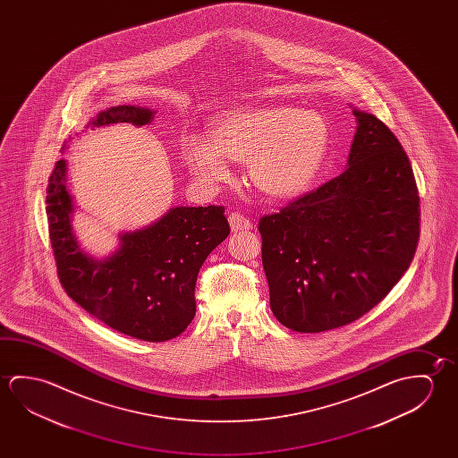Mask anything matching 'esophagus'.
Segmentation results:
<instances>
[{"label": "esophagus", "instance_id": "1", "mask_svg": "<svg viewBox=\"0 0 458 458\" xmlns=\"http://www.w3.org/2000/svg\"><path fill=\"white\" fill-rule=\"evenodd\" d=\"M228 222H230V226H232V232H242V230H250L252 228V224L249 222L248 217H244V216H241L240 212H232L230 216H228Z\"/></svg>", "mask_w": 458, "mask_h": 458}]
</instances>
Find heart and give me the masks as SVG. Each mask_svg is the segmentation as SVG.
<instances>
[{"label": "heart", "instance_id": "obj_1", "mask_svg": "<svg viewBox=\"0 0 458 458\" xmlns=\"http://www.w3.org/2000/svg\"><path fill=\"white\" fill-rule=\"evenodd\" d=\"M327 147L329 126L319 113L267 106L225 113L210 140L190 137L182 153L196 181L204 185L230 181V161H249V177L259 191L289 199L313 182Z\"/></svg>", "mask_w": 458, "mask_h": 458}]
</instances>
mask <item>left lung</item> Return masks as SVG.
Wrapping results in <instances>:
<instances>
[{
	"label": "left lung",
	"mask_w": 458,
	"mask_h": 458,
	"mask_svg": "<svg viewBox=\"0 0 458 458\" xmlns=\"http://www.w3.org/2000/svg\"><path fill=\"white\" fill-rule=\"evenodd\" d=\"M352 114L345 171L259 224L271 311L295 332L366 315L404 275L419 242L409 157L385 123L358 108Z\"/></svg>",
	"instance_id": "8db88e82"
}]
</instances>
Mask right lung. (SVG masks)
Masks as SVG:
<instances>
[{
	"instance_id": "1",
	"label": "right lung",
	"mask_w": 458,
	"mask_h": 458,
	"mask_svg": "<svg viewBox=\"0 0 458 458\" xmlns=\"http://www.w3.org/2000/svg\"><path fill=\"white\" fill-rule=\"evenodd\" d=\"M155 113L145 106H110L86 128L114 123L140 128ZM67 147L64 142L62 151ZM224 212L222 206H175L150 225L120 233L118 249L96 259L73 232L75 203L65 159L55 163L46 190L49 236L65 293L108 327L145 342L177 337L195 318L199 268L230 234Z\"/></svg>"
}]
</instances>
